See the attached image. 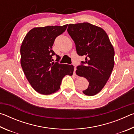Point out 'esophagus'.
I'll use <instances>...</instances> for the list:
<instances>
[{"label": "esophagus", "mask_w": 134, "mask_h": 134, "mask_svg": "<svg viewBox=\"0 0 134 134\" xmlns=\"http://www.w3.org/2000/svg\"><path fill=\"white\" fill-rule=\"evenodd\" d=\"M73 65V66H74V74H75V75H76V65L74 64H72Z\"/></svg>", "instance_id": "1"}]
</instances>
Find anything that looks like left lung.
<instances>
[{"label":"left lung","mask_w":134,"mask_h":134,"mask_svg":"<svg viewBox=\"0 0 134 134\" xmlns=\"http://www.w3.org/2000/svg\"><path fill=\"white\" fill-rule=\"evenodd\" d=\"M67 32L75 43L77 53L85 57L76 71L89 82L83 93L96 95L105 86L114 67L113 45L102 28L88 22L69 24Z\"/></svg>","instance_id":"8db88e82"}]
</instances>
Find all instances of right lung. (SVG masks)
<instances>
[{"instance_id":"1","label":"right lung","mask_w":134,"mask_h":134,"mask_svg":"<svg viewBox=\"0 0 134 134\" xmlns=\"http://www.w3.org/2000/svg\"><path fill=\"white\" fill-rule=\"evenodd\" d=\"M63 26L37 27L29 31L21 46V64L27 80L36 92L51 94L60 89L65 76H72V65L53 62L55 38L66 30ZM56 61L60 57L56 55Z\"/></svg>"}]
</instances>
